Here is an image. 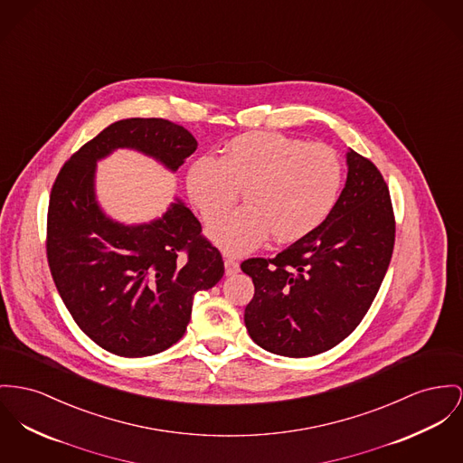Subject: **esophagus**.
I'll return each mask as SVG.
<instances>
[{"label": "esophagus", "mask_w": 463, "mask_h": 463, "mask_svg": "<svg viewBox=\"0 0 463 463\" xmlns=\"http://www.w3.org/2000/svg\"><path fill=\"white\" fill-rule=\"evenodd\" d=\"M224 270H226V276H235L241 270V265L235 260L226 258L224 260Z\"/></svg>", "instance_id": "1"}]
</instances>
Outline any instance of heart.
<instances>
[{
  "label": "heart",
  "mask_w": 463,
  "mask_h": 463,
  "mask_svg": "<svg viewBox=\"0 0 463 463\" xmlns=\"http://www.w3.org/2000/svg\"><path fill=\"white\" fill-rule=\"evenodd\" d=\"M342 161L325 144L276 131L235 137L221 159L203 156L187 174V193L205 222L226 214L242 191L246 207L211 226L228 254H246L267 237L295 242L316 230L337 203Z\"/></svg>",
  "instance_id": "b5f03b06"
}]
</instances>
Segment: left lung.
Returning a JSON list of instances; mask_svg holds the SVG:
<instances>
[{
	"label": "left lung",
	"mask_w": 463,
	"mask_h": 463,
	"mask_svg": "<svg viewBox=\"0 0 463 463\" xmlns=\"http://www.w3.org/2000/svg\"><path fill=\"white\" fill-rule=\"evenodd\" d=\"M395 246L386 181L369 157L347 153V181L328 217L274 258H249L254 282L244 321L263 349L293 358L325 353L367 314Z\"/></svg>",
	"instance_id": "obj_1"
}]
</instances>
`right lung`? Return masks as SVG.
I'll use <instances>...</instances> for the list:
<instances>
[{
  "instance_id": "obj_1",
  "label": "right lung",
  "mask_w": 463,
  "mask_h": 463,
  "mask_svg": "<svg viewBox=\"0 0 463 463\" xmlns=\"http://www.w3.org/2000/svg\"><path fill=\"white\" fill-rule=\"evenodd\" d=\"M118 147L177 170L198 147L179 124L131 118L110 124L64 163L51 189L47 261L62 302L99 347L149 356L184 335L196 291L224 274L217 247L181 202L151 224L123 226L94 202V165Z\"/></svg>"
}]
</instances>
